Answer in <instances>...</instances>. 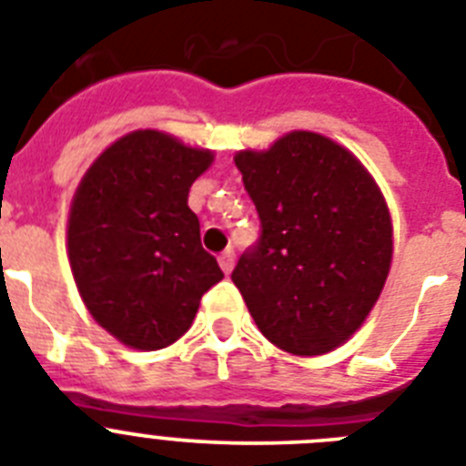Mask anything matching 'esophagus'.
Instances as JSON below:
<instances>
[{"instance_id": "esophagus-1", "label": "esophagus", "mask_w": 466, "mask_h": 466, "mask_svg": "<svg viewBox=\"0 0 466 466\" xmlns=\"http://www.w3.org/2000/svg\"><path fill=\"white\" fill-rule=\"evenodd\" d=\"M218 263H220L222 272H225V275H229V272H232V268H234V251L220 253V258H218Z\"/></svg>"}]
</instances>
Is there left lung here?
<instances>
[{"label": "left lung", "mask_w": 466, "mask_h": 466, "mask_svg": "<svg viewBox=\"0 0 466 466\" xmlns=\"http://www.w3.org/2000/svg\"><path fill=\"white\" fill-rule=\"evenodd\" d=\"M234 163L260 239L232 281L269 343L329 353L360 329L389 277L393 227L377 182L348 148L303 130Z\"/></svg>", "instance_id": "1"}]
</instances>
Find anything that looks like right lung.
<instances>
[{
	"label": "right lung",
	"mask_w": 466,
	"mask_h": 466,
	"mask_svg": "<svg viewBox=\"0 0 466 466\" xmlns=\"http://www.w3.org/2000/svg\"><path fill=\"white\" fill-rule=\"evenodd\" d=\"M213 151L137 130L94 160L68 218V260L89 315L137 350L175 343L222 269L201 246L189 187Z\"/></svg>",
	"instance_id": "right-lung-1"
}]
</instances>
